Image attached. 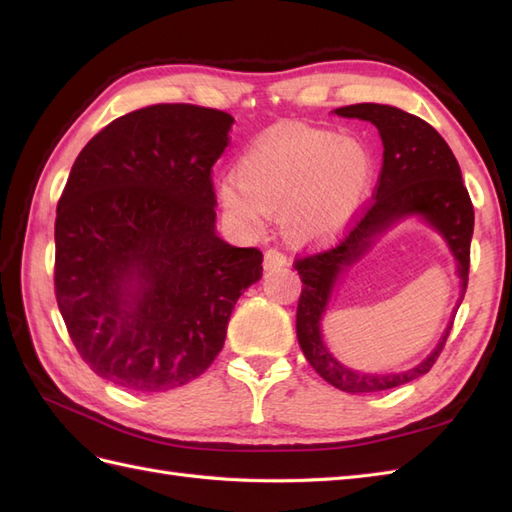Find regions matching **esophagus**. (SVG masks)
I'll use <instances>...</instances> for the list:
<instances>
[{
	"instance_id": "esophagus-1",
	"label": "esophagus",
	"mask_w": 512,
	"mask_h": 512,
	"mask_svg": "<svg viewBox=\"0 0 512 512\" xmlns=\"http://www.w3.org/2000/svg\"><path fill=\"white\" fill-rule=\"evenodd\" d=\"M288 259L284 253H279L277 248H268L266 255H264V268L266 270H273V268H279V266H286Z\"/></svg>"
}]
</instances>
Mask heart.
Wrapping results in <instances>:
<instances>
[{"label": "heart", "instance_id": "1", "mask_svg": "<svg viewBox=\"0 0 512 512\" xmlns=\"http://www.w3.org/2000/svg\"><path fill=\"white\" fill-rule=\"evenodd\" d=\"M237 180L217 187L224 213L248 233L264 228L266 213L297 242L339 235L361 209L374 182V158L354 138L328 129H299L259 140L239 158Z\"/></svg>", "mask_w": 512, "mask_h": 512}]
</instances>
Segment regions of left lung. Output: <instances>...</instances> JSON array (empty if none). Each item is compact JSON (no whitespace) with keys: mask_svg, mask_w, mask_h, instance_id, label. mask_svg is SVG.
<instances>
[{"mask_svg":"<svg viewBox=\"0 0 512 512\" xmlns=\"http://www.w3.org/2000/svg\"><path fill=\"white\" fill-rule=\"evenodd\" d=\"M336 116L372 123L383 140V171L376 198L339 244L297 259L303 290L297 306V339L303 356L323 380L347 394H367L411 383L424 376L440 356L469 284L473 204L451 147L422 118L394 105L358 103L334 110ZM416 216L436 230L456 259L461 297L437 347L418 365L402 373H361L341 364L322 341V319L342 275L396 223Z\"/></svg>","mask_w":512,"mask_h":512,"instance_id":"1","label":"left lung"}]
</instances>
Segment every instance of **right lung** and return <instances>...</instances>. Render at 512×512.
I'll use <instances>...</instances> for the list:
<instances>
[{"mask_svg": "<svg viewBox=\"0 0 512 512\" xmlns=\"http://www.w3.org/2000/svg\"><path fill=\"white\" fill-rule=\"evenodd\" d=\"M235 118L151 105L101 129L74 160L54 222V292L94 374L136 394L191 383L220 354L257 248L215 231L211 169Z\"/></svg>", "mask_w": 512, "mask_h": 512, "instance_id": "add662e5", "label": "right lung"}]
</instances>
